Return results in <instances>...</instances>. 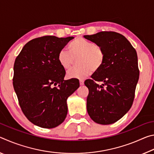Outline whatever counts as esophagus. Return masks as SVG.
Listing matches in <instances>:
<instances>
[{"label": "esophagus", "mask_w": 154, "mask_h": 154, "mask_svg": "<svg viewBox=\"0 0 154 154\" xmlns=\"http://www.w3.org/2000/svg\"><path fill=\"white\" fill-rule=\"evenodd\" d=\"M79 84H80V85H83V84H84V81L82 79L79 80Z\"/></svg>", "instance_id": "obj_1"}]
</instances>
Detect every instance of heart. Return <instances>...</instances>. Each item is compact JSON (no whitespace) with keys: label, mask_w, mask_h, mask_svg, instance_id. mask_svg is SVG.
<instances>
[{"label":"heart","mask_w":154,"mask_h":154,"mask_svg":"<svg viewBox=\"0 0 154 154\" xmlns=\"http://www.w3.org/2000/svg\"><path fill=\"white\" fill-rule=\"evenodd\" d=\"M69 52L66 49L59 51L58 61L65 71L71 69L74 59H77V66L67 72V77L71 79H84L102 66L105 60V54L100 46L85 40L77 38L69 47Z\"/></svg>","instance_id":"obj_1"}]
</instances>
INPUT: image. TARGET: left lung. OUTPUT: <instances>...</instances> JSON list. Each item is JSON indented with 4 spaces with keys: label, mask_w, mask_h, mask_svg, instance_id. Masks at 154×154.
Returning a JSON list of instances; mask_svg holds the SVG:
<instances>
[{
    "label": "left lung",
    "mask_w": 154,
    "mask_h": 154,
    "mask_svg": "<svg viewBox=\"0 0 154 154\" xmlns=\"http://www.w3.org/2000/svg\"><path fill=\"white\" fill-rule=\"evenodd\" d=\"M83 37L101 47L105 60L85 82L89 94L87 111L96 123L108 125L120 119L131 108L139 78L137 54L121 34L103 31ZM95 81H102L100 86Z\"/></svg>",
    "instance_id": "left-lung-1"
}]
</instances>
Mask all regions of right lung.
<instances>
[{
  "label": "right lung",
  "instance_id": "right-lung-1",
  "mask_svg": "<svg viewBox=\"0 0 154 154\" xmlns=\"http://www.w3.org/2000/svg\"><path fill=\"white\" fill-rule=\"evenodd\" d=\"M73 38H34L15 59L14 90L24 116L36 126L53 128L61 124L67 115V98L79 87L77 79H64L66 72L58 61L59 51Z\"/></svg>",
  "mask_w": 154,
  "mask_h": 154
}]
</instances>
